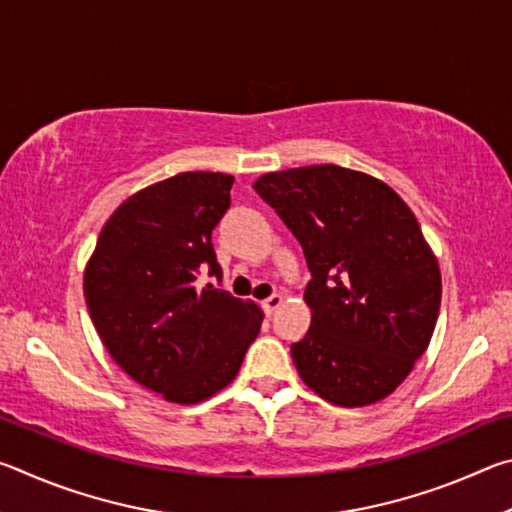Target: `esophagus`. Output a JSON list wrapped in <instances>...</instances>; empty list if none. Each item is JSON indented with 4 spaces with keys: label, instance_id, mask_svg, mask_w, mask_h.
I'll return each mask as SVG.
<instances>
[{
    "label": "esophagus",
    "instance_id": "esophagus-1",
    "mask_svg": "<svg viewBox=\"0 0 512 512\" xmlns=\"http://www.w3.org/2000/svg\"><path fill=\"white\" fill-rule=\"evenodd\" d=\"M280 305H282V296H280V293H273V296H268V298L262 302V307H264V311H266L268 316L275 314L277 307H280Z\"/></svg>",
    "mask_w": 512,
    "mask_h": 512
}]
</instances>
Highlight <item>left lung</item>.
<instances>
[{"label": "left lung", "mask_w": 512, "mask_h": 512, "mask_svg": "<svg viewBox=\"0 0 512 512\" xmlns=\"http://www.w3.org/2000/svg\"><path fill=\"white\" fill-rule=\"evenodd\" d=\"M300 241L311 327L291 357L311 391L336 406L384 400L431 341L440 271L400 196L366 173L314 164L255 183Z\"/></svg>", "instance_id": "1"}]
</instances>
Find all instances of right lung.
<instances>
[{
	"mask_svg": "<svg viewBox=\"0 0 512 512\" xmlns=\"http://www.w3.org/2000/svg\"><path fill=\"white\" fill-rule=\"evenodd\" d=\"M235 178L187 171L142 189L103 225L85 268V302L103 345L137 384L176 404L228 386L262 327V311L221 282L212 230Z\"/></svg>",
	"mask_w": 512,
	"mask_h": 512,
	"instance_id": "1",
	"label": "right lung"
}]
</instances>
